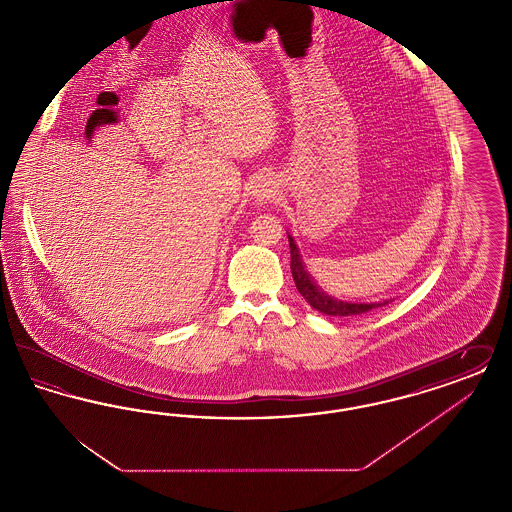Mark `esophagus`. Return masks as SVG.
<instances>
[{
    "label": "esophagus",
    "instance_id": "1",
    "mask_svg": "<svg viewBox=\"0 0 512 512\" xmlns=\"http://www.w3.org/2000/svg\"><path fill=\"white\" fill-rule=\"evenodd\" d=\"M276 195V186L270 178H259L255 182V190H253V197L259 201V203H267L272 197Z\"/></svg>",
    "mask_w": 512,
    "mask_h": 512
}]
</instances>
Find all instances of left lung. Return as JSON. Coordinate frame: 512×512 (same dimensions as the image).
I'll use <instances>...</instances> for the list:
<instances>
[{"mask_svg":"<svg viewBox=\"0 0 512 512\" xmlns=\"http://www.w3.org/2000/svg\"><path fill=\"white\" fill-rule=\"evenodd\" d=\"M288 240H290V253H292V265L290 267H292L295 288L307 299V303L313 309H317L328 317H353V315H363V313H368V311L378 309V307L388 303V301H384V303L382 301H378V303H351V301H341V299L330 297L328 293L322 292L317 284L313 282V278L307 272L305 265H303L299 249H297V245L293 242L290 234H288Z\"/></svg>","mask_w":512,"mask_h":512,"instance_id":"obj_1","label":"left lung"}]
</instances>
